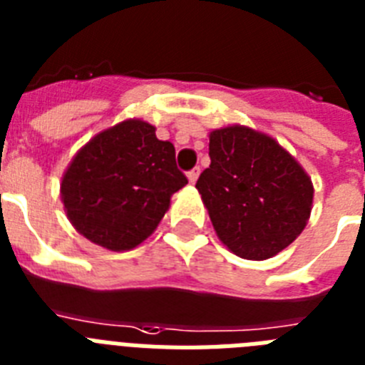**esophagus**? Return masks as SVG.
<instances>
[{
    "mask_svg": "<svg viewBox=\"0 0 365 365\" xmlns=\"http://www.w3.org/2000/svg\"><path fill=\"white\" fill-rule=\"evenodd\" d=\"M200 168H194V170H190L188 171V180L190 182H192V185H194L195 180H197V177H200Z\"/></svg>",
    "mask_w": 365,
    "mask_h": 365,
    "instance_id": "1",
    "label": "esophagus"
}]
</instances>
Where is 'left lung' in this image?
Returning <instances> with one entry per match:
<instances>
[{
  "label": "left lung",
  "mask_w": 365,
  "mask_h": 365,
  "mask_svg": "<svg viewBox=\"0 0 365 365\" xmlns=\"http://www.w3.org/2000/svg\"><path fill=\"white\" fill-rule=\"evenodd\" d=\"M210 165L195 182L218 239L242 259L274 257L308 224L313 185L270 135L248 126L209 134Z\"/></svg>",
  "instance_id": "obj_1"
}]
</instances>
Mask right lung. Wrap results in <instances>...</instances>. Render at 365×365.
<instances>
[{"label": "right lung", "mask_w": 365, "mask_h": 365, "mask_svg": "<svg viewBox=\"0 0 365 365\" xmlns=\"http://www.w3.org/2000/svg\"><path fill=\"white\" fill-rule=\"evenodd\" d=\"M188 179L175 164V147L155 126L126 119L81 147L61 180L71 224L111 252L135 248L170 209Z\"/></svg>", "instance_id": "obj_1"}]
</instances>
